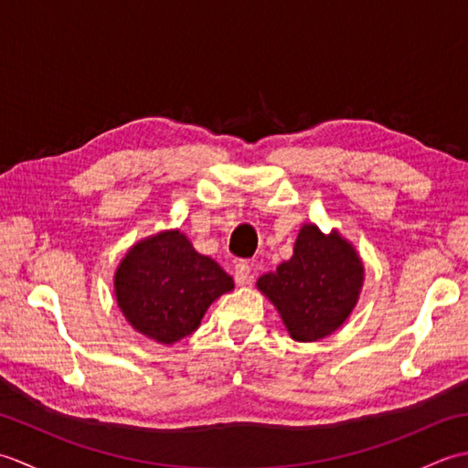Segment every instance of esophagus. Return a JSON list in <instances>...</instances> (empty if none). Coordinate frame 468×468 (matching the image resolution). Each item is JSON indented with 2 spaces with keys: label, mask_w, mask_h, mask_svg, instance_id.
Segmentation results:
<instances>
[{
  "label": "esophagus",
  "mask_w": 468,
  "mask_h": 468,
  "mask_svg": "<svg viewBox=\"0 0 468 468\" xmlns=\"http://www.w3.org/2000/svg\"><path fill=\"white\" fill-rule=\"evenodd\" d=\"M233 275H235V283L237 285H239V287L247 285V283L251 282V265L247 263V261H239V263L235 265Z\"/></svg>",
  "instance_id": "esophagus-1"
}]
</instances>
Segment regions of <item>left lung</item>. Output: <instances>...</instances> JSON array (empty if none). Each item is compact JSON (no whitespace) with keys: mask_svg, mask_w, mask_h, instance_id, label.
I'll use <instances>...</instances> for the list:
<instances>
[{"mask_svg":"<svg viewBox=\"0 0 468 468\" xmlns=\"http://www.w3.org/2000/svg\"><path fill=\"white\" fill-rule=\"evenodd\" d=\"M362 285L364 263L356 247L335 229L324 233L315 223L302 225L290 260L257 280V290L275 305L295 342H315L340 330Z\"/></svg>","mask_w":468,"mask_h":468,"instance_id":"obj_1","label":"left lung"}]
</instances>
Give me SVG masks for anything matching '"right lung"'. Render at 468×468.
<instances>
[{"label":"right lung","instance_id":"right-lung-1","mask_svg":"<svg viewBox=\"0 0 468 468\" xmlns=\"http://www.w3.org/2000/svg\"><path fill=\"white\" fill-rule=\"evenodd\" d=\"M233 287V277L195 251L181 229L136 241L114 271L116 303L126 322L165 346L193 334L208 305Z\"/></svg>","mask_w":468,"mask_h":468}]
</instances>
